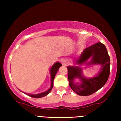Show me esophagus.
<instances>
[{
	"label": "esophagus",
	"instance_id": "esophagus-1",
	"mask_svg": "<svg viewBox=\"0 0 121 121\" xmlns=\"http://www.w3.org/2000/svg\"><path fill=\"white\" fill-rule=\"evenodd\" d=\"M62 65H66L68 64V61H67V60H66V59L62 60Z\"/></svg>",
	"mask_w": 121,
	"mask_h": 121
}]
</instances>
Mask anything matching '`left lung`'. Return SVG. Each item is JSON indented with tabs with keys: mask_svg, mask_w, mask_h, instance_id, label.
Wrapping results in <instances>:
<instances>
[{
	"mask_svg": "<svg viewBox=\"0 0 121 121\" xmlns=\"http://www.w3.org/2000/svg\"><path fill=\"white\" fill-rule=\"evenodd\" d=\"M91 58V61L86 65L99 64L101 68L97 76L87 78L82 74V70L77 66H68V76L70 87L76 94L86 96L96 92L105 85L110 74V60L106 47L101 43L96 44L85 49L76 61V64L81 65ZM78 78L81 81L80 84L74 83V80Z\"/></svg>",
	"mask_w": 121,
	"mask_h": 121,
	"instance_id": "1",
	"label": "left lung"
}]
</instances>
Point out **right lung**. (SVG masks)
I'll use <instances>...</instances> for the list:
<instances>
[{"label": "right lung", "instance_id": "add662e5", "mask_svg": "<svg viewBox=\"0 0 121 121\" xmlns=\"http://www.w3.org/2000/svg\"><path fill=\"white\" fill-rule=\"evenodd\" d=\"M61 66H62L61 64L59 62H57L55 64H54L52 66L51 69V87L48 91H47L45 92H43L39 94H28V93H25L27 95H29V96L33 97V98H41V97H43L45 95H48V94L51 92V91H52L53 86V80L54 78H55V76H56L57 72L58 70H59V68Z\"/></svg>", "mask_w": 121, "mask_h": 121}]
</instances>
